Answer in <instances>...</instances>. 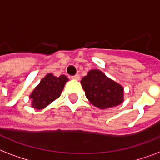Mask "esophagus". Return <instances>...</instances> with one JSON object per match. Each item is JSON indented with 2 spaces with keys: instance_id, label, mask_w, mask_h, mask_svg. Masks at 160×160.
Listing matches in <instances>:
<instances>
[{
  "instance_id": "obj_1",
  "label": "esophagus",
  "mask_w": 160,
  "mask_h": 160,
  "mask_svg": "<svg viewBox=\"0 0 160 160\" xmlns=\"http://www.w3.org/2000/svg\"><path fill=\"white\" fill-rule=\"evenodd\" d=\"M72 78L73 79V80H79L80 79V76H79L78 74H76L74 76H72Z\"/></svg>"
}]
</instances>
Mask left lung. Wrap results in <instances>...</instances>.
I'll list each match as a JSON object with an SVG mask.
<instances>
[{"instance_id":"left-lung-1","label":"left lung","mask_w":160,"mask_h":160,"mask_svg":"<svg viewBox=\"0 0 160 160\" xmlns=\"http://www.w3.org/2000/svg\"><path fill=\"white\" fill-rule=\"evenodd\" d=\"M81 83L87 98L98 108L115 107L123 100V88L100 70H90Z\"/></svg>"}]
</instances>
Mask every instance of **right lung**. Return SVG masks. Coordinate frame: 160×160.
Listing matches in <instances>:
<instances>
[{
  "instance_id": "1",
  "label": "right lung",
  "mask_w": 160,
  "mask_h": 160,
  "mask_svg": "<svg viewBox=\"0 0 160 160\" xmlns=\"http://www.w3.org/2000/svg\"><path fill=\"white\" fill-rule=\"evenodd\" d=\"M68 81V78L65 75L58 78L48 73L30 95L32 107L36 109H42L58 98Z\"/></svg>"
}]
</instances>
